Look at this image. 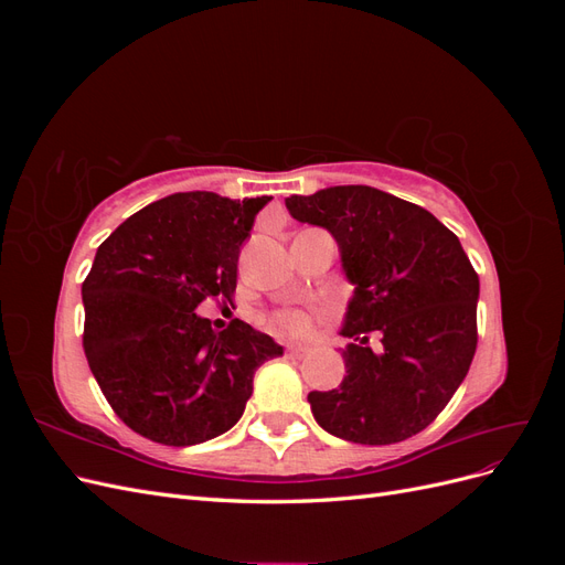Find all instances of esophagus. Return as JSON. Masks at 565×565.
<instances>
[{
  "mask_svg": "<svg viewBox=\"0 0 565 565\" xmlns=\"http://www.w3.org/2000/svg\"><path fill=\"white\" fill-rule=\"evenodd\" d=\"M311 351V347L309 344H299V341H295V344H287V355H292V358H301V355H306Z\"/></svg>",
  "mask_w": 565,
  "mask_h": 565,
  "instance_id": "obj_1",
  "label": "esophagus"
}]
</instances>
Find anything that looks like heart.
Wrapping results in <instances>:
<instances>
[{
  "instance_id": "1",
  "label": "heart",
  "mask_w": 565,
  "mask_h": 565,
  "mask_svg": "<svg viewBox=\"0 0 565 565\" xmlns=\"http://www.w3.org/2000/svg\"><path fill=\"white\" fill-rule=\"evenodd\" d=\"M268 330L276 334H301L309 330V316L301 311H280L268 318Z\"/></svg>"
}]
</instances>
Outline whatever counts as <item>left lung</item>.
Wrapping results in <instances>:
<instances>
[{
    "mask_svg": "<svg viewBox=\"0 0 565 565\" xmlns=\"http://www.w3.org/2000/svg\"><path fill=\"white\" fill-rule=\"evenodd\" d=\"M287 212L328 231L353 285L341 334L347 374L311 391L324 431L388 446L429 426L465 382L476 353L478 276L459 237L419 204L372 185H330L289 195ZM383 332L382 354L362 334Z\"/></svg>",
    "mask_w": 565,
    "mask_h": 565,
    "instance_id": "obj_1",
    "label": "left lung"
}]
</instances>
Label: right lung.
Here are the masks:
<instances>
[{"mask_svg":"<svg viewBox=\"0 0 565 565\" xmlns=\"http://www.w3.org/2000/svg\"><path fill=\"white\" fill-rule=\"evenodd\" d=\"M268 195L174 193L117 226L96 249L84 301V353L129 429L162 446L226 434L245 413L254 372L282 355L276 339L195 313L231 295L237 256Z\"/></svg>","mask_w":565,"mask_h":565,"instance_id":"obj_1","label":"right lung"}]
</instances>
